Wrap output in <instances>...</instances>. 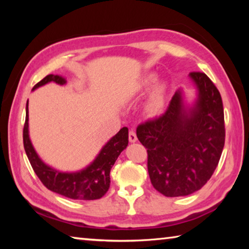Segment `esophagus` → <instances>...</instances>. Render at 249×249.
Listing matches in <instances>:
<instances>
[{
    "label": "esophagus",
    "instance_id": "34e87169",
    "mask_svg": "<svg viewBox=\"0 0 249 249\" xmlns=\"http://www.w3.org/2000/svg\"><path fill=\"white\" fill-rule=\"evenodd\" d=\"M128 140H129L130 142H137V136H136V133H135L134 129H130L129 130Z\"/></svg>",
    "mask_w": 249,
    "mask_h": 249
}]
</instances>
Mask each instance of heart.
<instances>
[{
	"instance_id": "obj_1",
	"label": "heart",
	"mask_w": 249,
	"mask_h": 249,
	"mask_svg": "<svg viewBox=\"0 0 249 249\" xmlns=\"http://www.w3.org/2000/svg\"><path fill=\"white\" fill-rule=\"evenodd\" d=\"M157 74L155 73L145 75L144 79L138 84L137 90L140 92L150 90L155 86V83L157 82ZM163 107H165V87H163V84H158L154 91L151 92L150 98L146 104V112L150 116H157L162 112Z\"/></svg>"
}]
</instances>
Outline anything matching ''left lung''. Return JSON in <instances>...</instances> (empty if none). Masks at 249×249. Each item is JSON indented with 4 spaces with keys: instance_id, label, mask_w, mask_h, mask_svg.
<instances>
[{
    "instance_id": "8db88e82",
    "label": "left lung",
    "mask_w": 249,
    "mask_h": 249,
    "mask_svg": "<svg viewBox=\"0 0 249 249\" xmlns=\"http://www.w3.org/2000/svg\"><path fill=\"white\" fill-rule=\"evenodd\" d=\"M189 80L193 100L179 88L165 114L136 130L148 153L151 184L170 197L200 190L217 167L225 142L220 92L205 73L191 72Z\"/></svg>"
}]
</instances>
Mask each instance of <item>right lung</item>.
<instances>
[{"label": "right lung", "mask_w": 249, "mask_h": 249, "mask_svg": "<svg viewBox=\"0 0 249 249\" xmlns=\"http://www.w3.org/2000/svg\"><path fill=\"white\" fill-rule=\"evenodd\" d=\"M49 82H56L60 86L67 83L62 75L48 74L33 88L35 91ZM28 126V101L26 103V120H25L23 141L29 162L41 182L50 191H53L74 200H96L102 197L109 188V172L116 159L128 145V128L123 127L95 156L92 161L78 171H61L49 166L37 154L29 137Z\"/></svg>", "instance_id": "1"}]
</instances>
